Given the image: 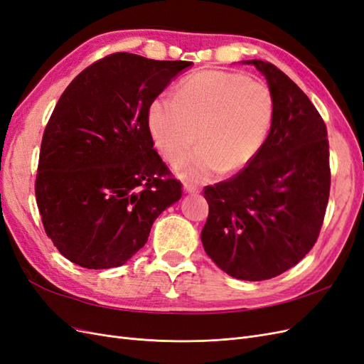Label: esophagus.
Segmentation results:
<instances>
[{"label": "esophagus", "mask_w": 364, "mask_h": 364, "mask_svg": "<svg viewBox=\"0 0 364 364\" xmlns=\"http://www.w3.org/2000/svg\"><path fill=\"white\" fill-rule=\"evenodd\" d=\"M183 190H185V193H188V194H197V193H200L199 186H196V185H193V183H183Z\"/></svg>", "instance_id": "34e87169"}]
</instances>
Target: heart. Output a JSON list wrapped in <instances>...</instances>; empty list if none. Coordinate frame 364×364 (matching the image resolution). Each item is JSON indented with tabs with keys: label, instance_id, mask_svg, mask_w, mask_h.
Wrapping results in <instances>:
<instances>
[{
	"label": "heart",
	"instance_id": "b5f03b06",
	"mask_svg": "<svg viewBox=\"0 0 364 364\" xmlns=\"http://www.w3.org/2000/svg\"><path fill=\"white\" fill-rule=\"evenodd\" d=\"M273 117L274 98L266 83L240 73L200 71L185 77L173 98L161 95L150 103L147 126L168 161L200 138L201 146L178 157L173 168L181 179L202 183L252 164L266 144Z\"/></svg>",
	"mask_w": 364,
	"mask_h": 364
}]
</instances>
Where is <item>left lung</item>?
I'll return each mask as SVG.
<instances>
[{"label":"left lung","mask_w":364,"mask_h":364,"mask_svg":"<svg viewBox=\"0 0 364 364\" xmlns=\"http://www.w3.org/2000/svg\"><path fill=\"white\" fill-rule=\"evenodd\" d=\"M264 77L274 117L259 155L234 178L206 186V255L232 278L264 281L296 266L314 246L329 197V146L321 114L289 75L243 60Z\"/></svg>","instance_id":"left-lung-1"}]
</instances>
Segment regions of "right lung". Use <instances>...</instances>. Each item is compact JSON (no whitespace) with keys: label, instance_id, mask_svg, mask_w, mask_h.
Wrapping results in <instances>:
<instances>
[{"label":"right lung","instance_id":"1","mask_svg":"<svg viewBox=\"0 0 364 364\" xmlns=\"http://www.w3.org/2000/svg\"><path fill=\"white\" fill-rule=\"evenodd\" d=\"M188 67L114 53L60 95L42 136L35 193L47 235L77 266H123L181 199V182L153 149L147 112Z\"/></svg>","mask_w":364,"mask_h":364}]
</instances>
